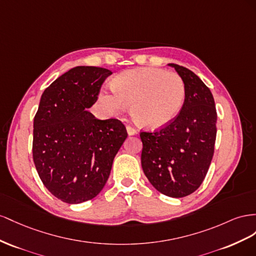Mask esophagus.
Wrapping results in <instances>:
<instances>
[{"mask_svg":"<svg viewBox=\"0 0 256 256\" xmlns=\"http://www.w3.org/2000/svg\"><path fill=\"white\" fill-rule=\"evenodd\" d=\"M126 130H128V135H135L137 133V130L135 128H133L132 126H126Z\"/></svg>","mask_w":256,"mask_h":256,"instance_id":"esophagus-1","label":"esophagus"}]
</instances>
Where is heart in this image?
Masks as SVG:
<instances>
[{
	"label": "heart",
	"instance_id": "1",
	"mask_svg": "<svg viewBox=\"0 0 256 256\" xmlns=\"http://www.w3.org/2000/svg\"><path fill=\"white\" fill-rule=\"evenodd\" d=\"M186 84L178 74L156 68L130 70L116 76L112 90H102L100 102L116 114L130 105V116L142 126L158 128L170 123L184 106Z\"/></svg>",
	"mask_w": 256,
	"mask_h": 256
}]
</instances>
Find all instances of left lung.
<instances>
[{
    "label": "left lung",
    "instance_id": "8db88e82",
    "mask_svg": "<svg viewBox=\"0 0 256 256\" xmlns=\"http://www.w3.org/2000/svg\"><path fill=\"white\" fill-rule=\"evenodd\" d=\"M186 84V100L170 123L140 132L142 166L150 184L170 197L195 192L205 179L214 152L216 109L212 93L192 70L170 63Z\"/></svg>",
    "mask_w": 256,
    "mask_h": 256
}]
</instances>
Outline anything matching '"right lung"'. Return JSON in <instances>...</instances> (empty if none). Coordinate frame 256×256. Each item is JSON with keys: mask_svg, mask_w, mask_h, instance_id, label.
<instances>
[{"mask_svg": "<svg viewBox=\"0 0 256 256\" xmlns=\"http://www.w3.org/2000/svg\"><path fill=\"white\" fill-rule=\"evenodd\" d=\"M112 75L76 66L44 91L34 116L33 160L48 191L68 204L94 198L110 174L128 132L118 119L98 120L86 110Z\"/></svg>", "mask_w": 256, "mask_h": 256, "instance_id": "add662e5", "label": "right lung"}]
</instances>
